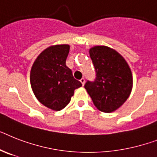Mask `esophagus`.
Listing matches in <instances>:
<instances>
[{"label":"esophagus","instance_id":"obj_1","mask_svg":"<svg viewBox=\"0 0 157 157\" xmlns=\"http://www.w3.org/2000/svg\"><path fill=\"white\" fill-rule=\"evenodd\" d=\"M80 82H81V83L82 84V86H83L84 83H85V78H82L81 79H80Z\"/></svg>","mask_w":157,"mask_h":157}]
</instances>
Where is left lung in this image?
Instances as JSON below:
<instances>
[{"mask_svg":"<svg viewBox=\"0 0 157 157\" xmlns=\"http://www.w3.org/2000/svg\"><path fill=\"white\" fill-rule=\"evenodd\" d=\"M90 57L95 78L87 80L84 87L94 106L103 112L116 111L128 99L132 88V75L128 63L116 50L94 46Z\"/></svg>","mask_w":157,"mask_h":157,"instance_id":"8db88e82","label":"left lung"}]
</instances>
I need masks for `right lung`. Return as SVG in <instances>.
I'll list each match as a JSON object with an SVG mask.
<instances>
[{"instance_id": "1", "label": "right lung", "mask_w": 157, "mask_h": 157, "mask_svg": "<svg viewBox=\"0 0 157 157\" xmlns=\"http://www.w3.org/2000/svg\"><path fill=\"white\" fill-rule=\"evenodd\" d=\"M70 46L57 45L41 52L33 63L30 83L40 103L54 111L63 109L82 83L73 77L66 65Z\"/></svg>"}]
</instances>
